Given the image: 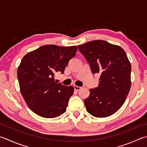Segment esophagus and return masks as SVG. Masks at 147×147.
<instances>
[{"label":"esophagus","mask_w":147,"mask_h":147,"mask_svg":"<svg viewBox=\"0 0 147 147\" xmlns=\"http://www.w3.org/2000/svg\"><path fill=\"white\" fill-rule=\"evenodd\" d=\"M74 90H80V89L82 88L81 87H78V86H76V85H74Z\"/></svg>","instance_id":"1"}]
</instances>
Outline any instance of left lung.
Returning a JSON list of instances; mask_svg holds the SVG:
<instances>
[{
  "mask_svg": "<svg viewBox=\"0 0 147 147\" xmlns=\"http://www.w3.org/2000/svg\"><path fill=\"white\" fill-rule=\"evenodd\" d=\"M90 65L92 74L99 73V86L90 89L84 100L87 111L94 117H107L124 103L131 88V65L125 51L103 40L78 46Z\"/></svg>",
  "mask_w": 147,
  "mask_h": 147,
  "instance_id": "1",
  "label": "left lung"
}]
</instances>
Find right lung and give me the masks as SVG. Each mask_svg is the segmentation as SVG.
I'll list each match as a JSON object with an SVG mask.
<instances>
[{
  "label": "right lung",
  "instance_id": "obj_1",
  "mask_svg": "<svg viewBox=\"0 0 147 147\" xmlns=\"http://www.w3.org/2000/svg\"><path fill=\"white\" fill-rule=\"evenodd\" d=\"M78 51L76 46L44 45L23 57L17 70L20 92L30 110L44 118H55L65 112L74 92L73 86L55 82V73H64Z\"/></svg>",
  "mask_w": 147,
  "mask_h": 147
}]
</instances>
